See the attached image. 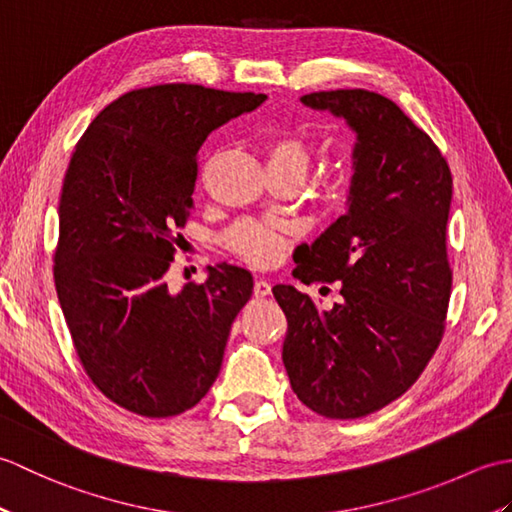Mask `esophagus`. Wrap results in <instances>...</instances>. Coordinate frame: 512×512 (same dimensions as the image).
<instances>
[{
    "instance_id": "1",
    "label": "esophagus",
    "mask_w": 512,
    "mask_h": 512,
    "mask_svg": "<svg viewBox=\"0 0 512 512\" xmlns=\"http://www.w3.org/2000/svg\"><path fill=\"white\" fill-rule=\"evenodd\" d=\"M253 295H255L257 299H264V297H268V295H270V284H268L266 279H257V281H255Z\"/></svg>"
}]
</instances>
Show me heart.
Listing matches in <instances>:
<instances>
[{
    "instance_id": "b5f03b06",
    "label": "heart",
    "mask_w": 512,
    "mask_h": 512,
    "mask_svg": "<svg viewBox=\"0 0 512 512\" xmlns=\"http://www.w3.org/2000/svg\"><path fill=\"white\" fill-rule=\"evenodd\" d=\"M268 165H292L306 173L310 165V149L299 136H277L266 145ZM290 228L264 222H239L226 235L233 253L253 266H270L277 262L288 242Z\"/></svg>"
}]
</instances>
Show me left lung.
Returning a JSON list of instances; mask_svg holds the SVG:
<instances>
[{
  "label": "left lung",
  "instance_id": "left-lung-1",
  "mask_svg": "<svg viewBox=\"0 0 512 512\" xmlns=\"http://www.w3.org/2000/svg\"><path fill=\"white\" fill-rule=\"evenodd\" d=\"M301 103L354 129V176L350 209L295 250L292 270L303 284L341 281L343 301L319 310L295 286H275L288 319L281 358L303 405L363 418L405 394L442 341L453 178L436 143L385 96L330 90Z\"/></svg>",
  "mask_w": 512,
  "mask_h": 512
}]
</instances>
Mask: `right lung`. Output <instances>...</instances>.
I'll use <instances>...</instances> for the list:
<instances>
[{
  "instance_id": "1",
  "label": "right lung",
  "mask_w": 512,
  "mask_h": 512,
  "mask_svg": "<svg viewBox=\"0 0 512 512\" xmlns=\"http://www.w3.org/2000/svg\"><path fill=\"white\" fill-rule=\"evenodd\" d=\"M266 94L165 83L118 96L74 147L59 200L54 286L85 374L118 407L169 418L220 374L228 332L253 295L217 264L178 295L165 273L187 224L198 151Z\"/></svg>"
}]
</instances>
